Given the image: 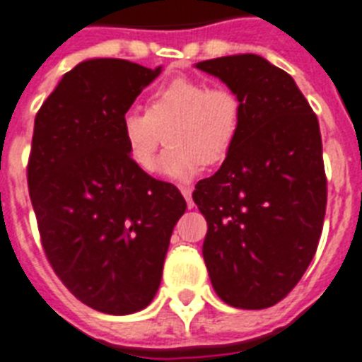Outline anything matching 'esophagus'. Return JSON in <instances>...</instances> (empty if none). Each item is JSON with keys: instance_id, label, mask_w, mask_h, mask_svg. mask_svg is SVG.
Masks as SVG:
<instances>
[{"instance_id": "esophagus-1", "label": "esophagus", "mask_w": 362, "mask_h": 362, "mask_svg": "<svg viewBox=\"0 0 362 362\" xmlns=\"http://www.w3.org/2000/svg\"><path fill=\"white\" fill-rule=\"evenodd\" d=\"M181 194H183L185 199H187L189 209H192V207H194V202H192V189H190V187H181Z\"/></svg>"}]
</instances>
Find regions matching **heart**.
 <instances>
[{
    "mask_svg": "<svg viewBox=\"0 0 362 362\" xmlns=\"http://www.w3.org/2000/svg\"><path fill=\"white\" fill-rule=\"evenodd\" d=\"M243 106L233 91L209 88L198 78L179 76L158 86L147 110H131L121 119V141L127 157L141 172H153L158 144L168 131V153L158 172L190 181L204 164L222 163L241 129Z\"/></svg>",
    "mask_w": 362,
    "mask_h": 362,
    "instance_id": "heart-1",
    "label": "heart"
}]
</instances>
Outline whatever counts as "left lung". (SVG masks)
<instances>
[{"label":"left lung","instance_id":"1","mask_svg":"<svg viewBox=\"0 0 362 362\" xmlns=\"http://www.w3.org/2000/svg\"><path fill=\"white\" fill-rule=\"evenodd\" d=\"M196 69L239 97L241 129L221 170L196 185L204 259L224 303L259 310L284 299L316 254L327 205L316 114L286 71L256 54Z\"/></svg>","mask_w":362,"mask_h":362}]
</instances>
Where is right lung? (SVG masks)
Here are the masks:
<instances>
[{
	"mask_svg": "<svg viewBox=\"0 0 362 362\" xmlns=\"http://www.w3.org/2000/svg\"><path fill=\"white\" fill-rule=\"evenodd\" d=\"M160 71L86 59L35 117L28 187L48 262L76 299L114 316L151 303L187 209L181 192L138 170L121 141L123 115Z\"/></svg>",
	"mask_w": 362,
	"mask_h": 362,
	"instance_id": "obj_1",
	"label": "right lung"
}]
</instances>
